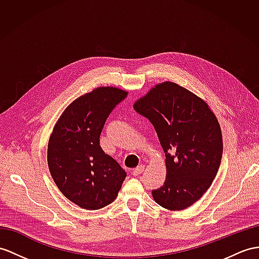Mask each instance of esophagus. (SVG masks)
<instances>
[{
  "mask_svg": "<svg viewBox=\"0 0 259 259\" xmlns=\"http://www.w3.org/2000/svg\"><path fill=\"white\" fill-rule=\"evenodd\" d=\"M144 169H145V166L144 165H141V166H138L137 168H135L133 171H132V175L133 176H140L143 171H144Z\"/></svg>",
  "mask_w": 259,
  "mask_h": 259,
  "instance_id": "esophagus-1",
  "label": "esophagus"
}]
</instances>
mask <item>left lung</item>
I'll return each mask as SVG.
<instances>
[{"label": "left lung", "instance_id": "left-lung-1", "mask_svg": "<svg viewBox=\"0 0 259 259\" xmlns=\"http://www.w3.org/2000/svg\"><path fill=\"white\" fill-rule=\"evenodd\" d=\"M134 110L153 124L166 156V180L151 191L154 200L174 211L192 205L212 185L222 159L215 115L203 100L169 81L153 88Z\"/></svg>", "mask_w": 259, "mask_h": 259}]
</instances>
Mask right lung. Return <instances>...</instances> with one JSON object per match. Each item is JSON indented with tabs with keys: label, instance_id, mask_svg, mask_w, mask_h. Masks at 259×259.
I'll return each mask as SVG.
<instances>
[{
	"label": "right lung",
	"instance_id": "right-lung-1",
	"mask_svg": "<svg viewBox=\"0 0 259 259\" xmlns=\"http://www.w3.org/2000/svg\"><path fill=\"white\" fill-rule=\"evenodd\" d=\"M126 97L117 88L94 89L68 106L50 135V175L61 193L82 209L112 203L126 178L125 170L100 146L106 118Z\"/></svg>",
	"mask_w": 259,
	"mask_h": 259
}]
</instances>
